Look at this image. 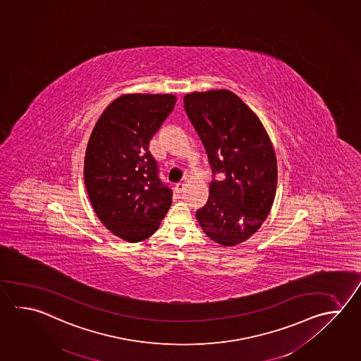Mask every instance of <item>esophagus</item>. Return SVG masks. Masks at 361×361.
Returning <instances> with one entry per match:
<instances>
[{
    "mask_svg": "<svg viewBox=\"0 0 361 361\" xmlns=\"http://www.w3.org/2000/svg\"><path fill=\"white\" fill-rule=\"evenodd\" d=\"M185 189V184L184 183H178V184H176V186H175V191H176L177 194H181L183 191H184Z\"/></svg>",
    "mask_w": 361,
    "mask_h": 361,
    "instance_id": "1",
    "label": "esophagus"
}]
</instances>
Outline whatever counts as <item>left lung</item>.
I'll list each match as a JSON object with an SVG mask.
<instances>
[{"label":"left lung","mask_w":361,"mask_h":361,"mask_svg":"<svg viewBox=\"0 0 361 361\" xmlns=\"http://www.w3.org/2000/svg\"><path fill=\"white\" fill-rule=\"evenodd\" d=\"M184 107L213 173L221 176L209 184L197 222L218 244H241L258 231L274 202L279 171L272 142L258 116L228 89L188 93Z\"/></svg>","instance_id":"1"}]
</instances>
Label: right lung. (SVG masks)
<instances>
[{
    "label": "right lung",
    "instance_id": "obj_1",
    "mask_svg": "<svg viewBox=\"0 0 361 361\" xmlns=\"http://www.w3.org/2000/svg\"><path fill=\"white\" fill-rule=\"evenodd\" d=\"M173 94H123L109 103L89 137L84 183L106 228L129 243L150 238L172 203L158 178L149 142L176 104Z\"/></svg>",
    "mask_w": 361,
    "mask_h": 361
}]
</instances>
